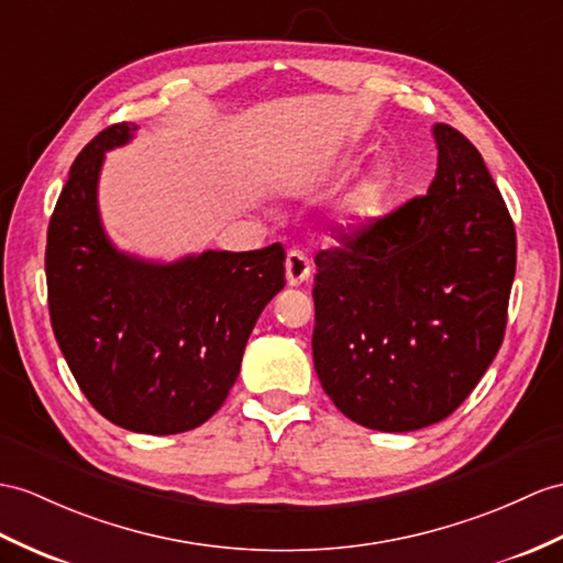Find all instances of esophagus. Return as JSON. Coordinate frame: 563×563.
Returning a JSON list of instances; mask_svg holds the SVG:
<instances>
[{
  "mask_svg": "<svg viewBox=\"0 0 563 563\" xmlns=\"http://www.w3.org/2000/svg\"><path fill=\"white\" fill-rule=\"evenodd\" d=\"M286 282L289 286H300L308 277H310V260L303 251L291 249L286 253Z\"/></svg>",
  "mask_w": 563,
  "mask_h": 563,
  "instance_id": "obj_1",
  "label": "esophagus"
}]
</instances>
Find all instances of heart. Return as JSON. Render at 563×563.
<instances>
[{"instance_id":"1","label":"heart","mask_w":563,"mask_h":563,"mask_svg":"<svg viewBox=\"0 0 563 563\" xmlns=\"http://www.w3.org/2000/svg\"><path fill=\"white\" fill-rule=\"evenodd\" d=\"M355 164V155H346L339 162V169H349ZM394 186V174L387 164L369 169L363 178H358L344 196L339 198L332 212L334 229L344 236L363 234L373 227L377 219L385 214L387 200Z\"/></svg>"}]
</instances>
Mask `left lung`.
<instances>
[{"label":"left lung","mask_w":563,"mask_h":563,"mask_svg":"<svg viewBox=\"0 0 563 563\" xmlns=\"http://www.w3.org/2000/svg\"><path fill=\"white\" fill-rule=\"evenodd\" d=\"M437 174L363 234L314 257L312 363L369 430L428 428L468 399L504 341L516 229L483 155L434 123Z\"/></svg>","instance_id":"1"}]
</instances>
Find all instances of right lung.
Segmentation results:
<instances>
[{
  "label": "right lung",
  "instance_id": "1",
  "mask_svg": "<svg viewBox=\"0 0 563 563\" xmlns=\"http://www.w3.org/2000/svg\"><path fill=\"white\" fill-rule=\"evenodd\" d=\"M135 123L80 150L47 229L49 320L80 391L109 422L178 434L212 418L234 387L253 327L284 289V249L205 251L153 263L114 249L98 208L104 153Z\"/></svg>",
  "mask_w": 563,
  "mask_h": 563
}]
</instances>
